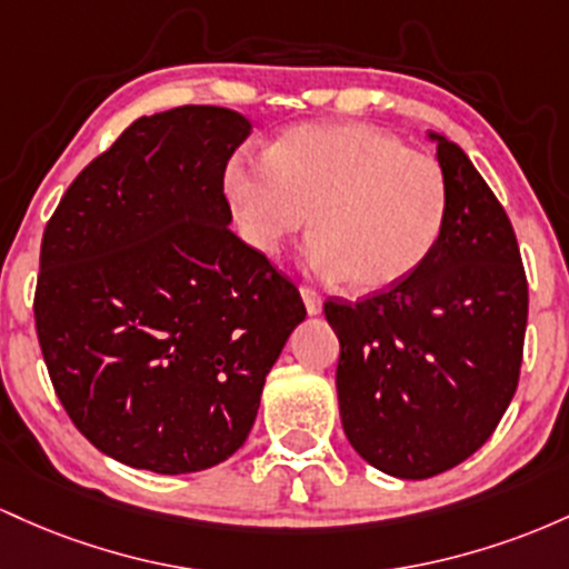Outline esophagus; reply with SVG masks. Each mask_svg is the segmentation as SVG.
I'll return each mask as SVG.
<instances>
[{"label": "esophagus", "instance_id": "1", "mask_svg": "<svg viewBox=\"0 0 569 569\" xmlns=\"http://www.w3.org/2000/svg\"><path fill=\"white\" fill-rule=\"evenodd\" d=\"M301 298H303V303H306V311H309L311 317L322 311V298H319L317 292L311 290V287H301Z\"/></svg>", "mask_w": 569, "mask_h": 569}]
</instances>
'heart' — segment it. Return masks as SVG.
Returning a JSON list of instances; mask_svg holds the SVG:
<instances>
[{
	"label": "heart",
	"instance_id": "heart-1",
	"mask_svg": "<svg viewBox=\"0 0 569 569\" xmlns=\"http://www.w3.org/2000/svg\"><path fill=\"white\" fill-rule=\"evenodd\" d=\"M222 193L241 239L277 258L309 226L306 266L352 290L403 282L436 247L449 212L443 166L360 120L303 123L279 133L266 161L236 156Z\"/></svg>",
	"mask_w": 569,
	"mask_h": 569
}]
</instances>
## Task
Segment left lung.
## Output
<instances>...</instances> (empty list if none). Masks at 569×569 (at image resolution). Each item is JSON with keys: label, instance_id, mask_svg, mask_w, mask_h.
Masks as SVG:
<instances>
[{"label": "left lung", "instance_id": "8db88e82", "mask_svg": "<svg viewBox=\"0 0 569 569\" xmlns=\"http://www.w3.org/2000/svg\"><path fill=\"white\" fill-rule=\"evenodd\" d=\"M449 212L403 282L357 303L328 301L341 343L338 411L349 443L381 473L430 478L487 443L519 385L527 277L500 201L440 133Z\"/></svg>", "mask_w": 569, "mask_h": 569}]
</instances>
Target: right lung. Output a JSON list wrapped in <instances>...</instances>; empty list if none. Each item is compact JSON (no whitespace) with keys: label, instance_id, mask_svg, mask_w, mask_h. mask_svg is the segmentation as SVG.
Wrapping results in <instances>:
<instances>
[{"label":"right lung","instance_id":"add662e5","mask_svg":"<svg viewBox=\"0 0 569 569\" xmlns=\"http://www.w3.org/2000/svg\"><path fill=\"white\" fill-rule=\"evenodd\" d=\"M252 133L226 107L139 118L42 236L34 319L69 419L129 468L177 476L244 446L306 306L231 228L222 174Z\"/></svg>","mask_w":569,"mask_h":569}]
</instances>
